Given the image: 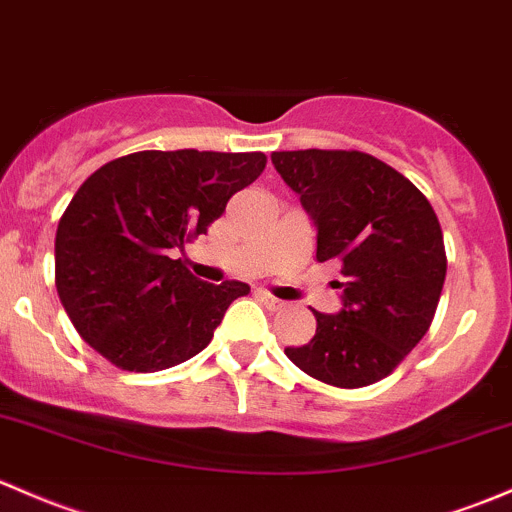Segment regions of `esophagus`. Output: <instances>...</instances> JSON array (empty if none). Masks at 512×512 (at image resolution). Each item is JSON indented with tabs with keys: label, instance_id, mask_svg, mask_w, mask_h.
I'll return each instance as SVG.
<instances>
[{
	"label": "esophagus",
	"instance_id": "obj_1",
	"mask_svg": "<svg viewBox=\"0 0 512 512\" xmlns=\"http://www.w3.org/2000/svg\"><path fill=\"white\" fill-rule=\"evenodd\" d=\"M260 301H262V304L267 306V309H272V311L284 309V306H287V301H282V299L272 297V294H267V292H260Z\"/></svg>",
	"mask_w": 512,
	"mask_h": 512
}]
</instances>
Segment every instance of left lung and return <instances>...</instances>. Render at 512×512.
Returning a JSON list of instances; mask_svg holds the SVG:
<instances>
[{
    "mask_svg": "<svg viewBox=\"0 0 512 512\" xmlns=\"http://www.w3.org/2000/svg\"><path fill=\"white\" fill-rule=\"evenodd\" d=\"M272 164L314 220L316 260L338 257L341 311L287 358L336 387L383 380L429 331L446 277L437 213L410 179L363 152H274Z\"/></svg>",
    "mask_w": 512,
    "mask_h": 512,
    "instance_id": "left-lung-1",
    "label": "left lung"
}]
</instances>
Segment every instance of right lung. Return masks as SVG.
<instances>
[{
	"label": "right lung",
	"mask_w": 512,
	"mask_h": 512,
	"mask_svg": "<svg viewBox=\"0 0 512 512\" xmlns=\"http://www.w3.org/2000/svg\"><path fill=\"white\" fill-rule=\"evenodd\" d=\"M262 152H137L100 166L56 230V289L85 343L129 373L201 353L245 282L208 284L174 260L230 196L265 169Z\"/></svg>",
	"instance_id": "right-lung-1"
}]
</instances>
